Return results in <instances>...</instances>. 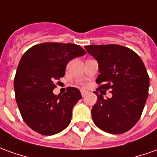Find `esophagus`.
Here are the masks:
<instances>
[{
    "mask_svg": "<svg viewBox=\"0 0 157 157\" xmlns=\"http://www.w3.org/2000/svg\"><path fill=\"white\" fill-rule=\"evenodd\" d=\"M81 95H82V97H85L86 95H87V91H85V90H81Z\"/></svg>",
    "mask_w": 157,
    "mask_h": 157,
    "instance_id": "34e87169",
    "label": "esophagus"
}]
</instances>
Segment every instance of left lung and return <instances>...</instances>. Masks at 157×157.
I'll return each mask as SVG.
<instances>
[{
	"mask_svg": "<svg viewBox=\"0 0 157 157\" xmlns=\"http://www.w3.org/2000/svg\"><path fill=\"white\" fill-rule=\"evenodd\" d=\"M85 48L98 62V89H110L112 93L111 98L104 99L95 91L97 101L91 109L93 121L106 132L124 133L138 121L149 95L150 78L145 66L133 50L121 45Z\"/></svg>",
	"mask_w": 157,
	"mask_h": 157,
	"instance_id": "obj_1",
	"label": "left lung"
}]
</instances>
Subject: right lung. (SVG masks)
Instances as JSON below:
<instances>
[{
  "instance_id": "right-lung-1",
  "label": "right lung",
  "mask_w": 157,
  "mask_h": 157,
  "mask_svg": "<svg viewBox=\"0 0 157 157\" xmlns=\"http://www.w3.org/2000/svg\"><path fill=\"white\" fill-rule=\"evenodd\" d=\"M85 53L77 44L44 43L24 54L15 74V97L24 121L32 130L48 136L69 125L72 109L82 96L75 87L56 96L55 81L64 77L70 60Z\"/></svg>"
}]
</instances>
